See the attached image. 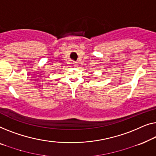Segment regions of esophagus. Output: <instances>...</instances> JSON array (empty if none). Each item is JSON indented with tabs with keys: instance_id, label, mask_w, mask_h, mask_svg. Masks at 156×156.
Returning <instances> with one entry per match:
<instances>
[{
	"instance_id": "esophagus-1",
	"label": "esophagus",
	"mask_w": 156,
	"mask_h": 156,
	"mask_svg": "<svg viewBox=\"0 0 156 156\" xmlns=\"http://www.w3.org/2000/svg\"><path fill=\"white\" fill-rule=\"evenodd\" d=\"M73 63V66H76L78 65V63L76 62V61H73V63Z\"/></svg>"
}]
</instances>
